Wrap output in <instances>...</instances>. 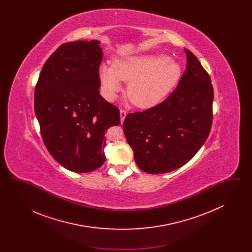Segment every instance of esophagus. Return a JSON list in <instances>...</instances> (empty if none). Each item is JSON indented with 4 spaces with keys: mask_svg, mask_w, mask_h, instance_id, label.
Listing matches in <instances>:
<instances>
[{
    "mask_svg": "<svg viewBox=\"0 0 252 252\" xmlns=\"http://www.w3.org/2000/svg\"><path fill=\"white\" fill-rule=\"evenodd\" d=\"M126 110H125V109H121L120 110V117H121V122L123 123L124 120H125V118H126Z\"/></svg>",
    "mask_w": 252,
    "mask_h": 252,
    "instance_id": "1",
    "label": "esophagus"
}]
</instances>
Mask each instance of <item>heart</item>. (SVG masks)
Segmentation results:
<instances>
[{
	"instance_id": "obj_1",
	"label": "heart",
	"mask_w": 252,
	"mask_h": 252,
	"mask_svg": "<svg viewBox=\"0 0 252 252\" xmlns=\"http://www.w3.org/2000/svg\"><path fill=\"white\" fill-rule=\"evenodd\" d=\"M181 76V67L167 56L139 55L117 60L113 66L101 65L99 78L102 93L114 99L122 89V80L128 81L126 94L138 108H148L160 103L173 91Z\"/></svg>"
}]
</instances>
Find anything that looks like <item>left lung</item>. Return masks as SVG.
<instances>
[{
	"label": "left lung",
	"mask_w": 252,
	"mask_h": 252,
	"mask_svg": "<svg viewBox=\"0 0 252 252\" xmlns=\"http://www.w3.org/2000/svg\"><path fill=\"white\" fill-rule=\"evenodd\" d=\"M186 71L177 89L153 108L128 113L123 128L139 168L163 174L187 163L207 140L213 123L209 73L185 49Z\"/></svg>",
	"instance_id": "1"
}]
</instances>
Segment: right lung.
Instances as JSON below:
<instances>
[{"mask_svg": "<svg viewBox=\"0 0 252 252\" xmlns=\"http://www.w3.org/2000/svg\"><path fill=\"white\" fill-rule=\"evenodd\" d=\"M98 40L60 45L39 73L35 112L42 141L63 167L88 173L105 162V133L120 125L119 108L100 95Z\"/></svg>", "mask_w": 252, "mask_h": 252, "instance_id": "obj_1", "label": "right lung"}]
</instances>
